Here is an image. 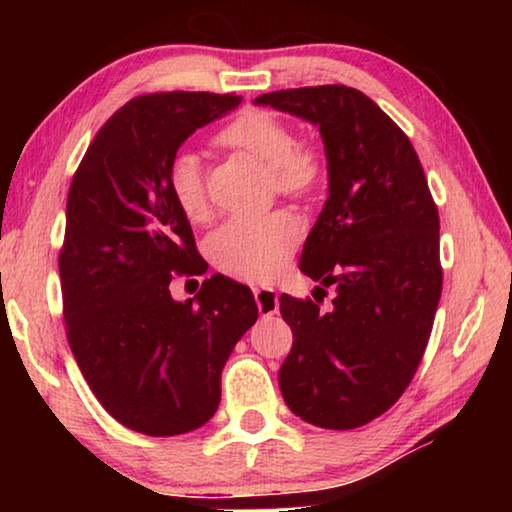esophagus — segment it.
<instances>
[{"label": "esophagus", "mask_w": 512, "mask_h": 512, "mask_svg": "<svg viewBox=\"0 0 512 512\" xmlns=\"http://www.w3.org/2000/svg\"><path fill=\"white\" fill-rule=\"evenodd\" d=\"M254 298H256V305H258V312H261V317H272V314H277V310H279L277 291L254 289Z\"/></svg>", "instance_id": "obj_1"}]
</instances>
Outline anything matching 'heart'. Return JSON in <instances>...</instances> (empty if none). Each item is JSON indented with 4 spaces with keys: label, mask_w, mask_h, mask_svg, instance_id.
Here are the masks:
<instances>
[{
    "label": "heart",
    "mask_w": 512,
    "mask_h": 512,
    "mask_svg": "<svg viewBox=\"0 0 512 512\" xmlns=\"http://www.w3.org/2000/svg\"><path fill=\"white\" fill-rule=\"evenodd\" d=\"M216 142L247 153L268 170L279 195L303 198L319 188L326 174L324 156L314 146H298L296 135L282 118L270 111L251 109L233 118ZM170 193L188 221L209 216V200L200 158L179 153L172 160ZM303 237V226L289 212H270L256 219H230L209 237V258L221 272L247 282H268L289 263Z\"/></svg>",
    "instance_id": "b5f03b06"
}]
</instances>
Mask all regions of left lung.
<instances>
[{
	"mask_svg": "<svg viewBox=\"0 0 512 512\" xmlns=\"http://www.w3.org/2000/svg\"><path fill=\"white\" fill-rule=\"evenodd\" d=\"M254 102L317 125L328 160L326 205L300 256L319 286L314 300L279 298L293 331L279 389L305 422L356 429L403 396L429 342L443 291L436 202L408 135L361 90L291 88ZM328 285L334 303L319 311Z\"/></svg>",
	"mask_w": 512,
	"mask_h": 512,
	"instance_id": "1",
	"label": "left lung"
}]
</instances>
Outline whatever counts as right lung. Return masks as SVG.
<instances>
[{
	"mask_svg": "<svg viewBox=\"0 0 512 512\" xmlns=\"http://www.w3.org/2000/svg\"><path fill=\"white\" fill-rule=\"evenodd\" d=\"M240 100L135 97L102 125L69 186L58 258L69 347L102 408L144 436H179L214 417L221 370L258 319L249 286L223 275L184 303L170 293L174 275L205 272L170 165Z\"/></svg>",
	"mask_w": 512,
	"mask_h": 512,
	"instance_id": "1",
	"label": "right lung"
}]
</instances>
